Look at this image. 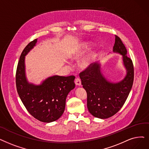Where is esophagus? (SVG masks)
<instances>
[{"instance_id": "34e87169", "label": "esophagus", "mask_w": 149, "mask_h": 149, "mask_svg": "<svg viewBox=\"0 0 149 149\" xmlns=\"http://www.w3.org/2000/svg\"><path fill=\"white\" fill-rule=\"evenodd\" d=\"M75 83L76 85L80 86V85H81V80H80V79H79V78L75 79Z\"/></svg>"}]
</instances>
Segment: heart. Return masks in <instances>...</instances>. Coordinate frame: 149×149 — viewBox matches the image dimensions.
<instances>
[{
	"mask_svg": "<svg viewBox=\"0 0 149 149\" xmlns=\"http://www.w3.org/2000/svg\"><path fill=\"white\" fill-rule=\"evenodd\" d=\"M83 53H84V51H79L74 55V57L76 59L79 58L80 57H81L82 56ZM94 54H91L89 56H88V57L85 58L82 60V61L80 63L81 66L83 68H86L87 67H88L89 66V64H91V63L92 60L94 58Z\"/></svg>",
	"mask_w": 149,
	"mask_h": 149,
	"instance_id": "obj_1",
	"label": "heart"
}]
</instances>
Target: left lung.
<instances>
[{
  "mask_svg": "<svg viewBox=\"0 0 149 149\" xmlns=\"http://www.w3.org/2000/svg\"><path fill=\"white\" fill-rule=\"evenodd\" d=\"M113 52L122 55L127 70L125 78L118 83L108 81L100 71L98 63L91 64L80 73L83 87L87 93V107L95 118L107 119L117 113L125 103L133 86L134 68L132 60L120 38L115 35Z\"/></svg>",
  "mask_w": 149,
  "mask_h": 149,
  "instance_id": "obj_1",
  "label": "left lung"
}]
</instances>
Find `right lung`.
Listing matches in <instances>:
<instances>
[{
    "label": "right lung",
    "instance_id": "1",
    "mask_svg": "<svg viewBox=\"0 0 149 149\" xmlns=\"http://www.w3.org/2000/svg\"><path fill=\"white\" fill-rule=\"evenodd\" d=\"M37 39L24 48L20 56L16 74L17 91L29 113L43 122L58 119L65 109L67 95L75 88V77L54 75L42 81L40 85L28 82L25 70V56L33 48Z\"/></svg>",
    "mask_w": 149,
    "mask_h": 149
}]
</instances>
